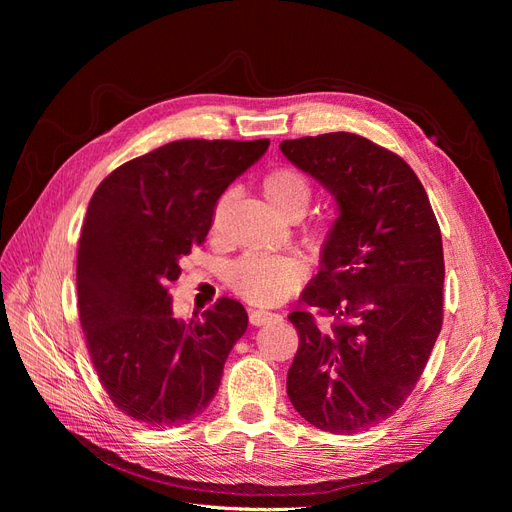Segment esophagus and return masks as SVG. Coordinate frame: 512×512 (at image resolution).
<instances>
[{
  "label": "esophagus",
  "instance_id": "1",
  "mask_svg": "<svg viewBox=\"0 0 512 512\" xmlns=\"http://www.w3.org/2000/svg\"><path fill=\"white\" fill-rule=\"evenodd\" d=\"M273 318H277V314L265 312V309H252V312H250V322L254 324V327H262V324L273 320Z\"/></svg>",
  "mask_w": 512,
  "mask_h": 512
}]
</instances>
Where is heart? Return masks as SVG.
Returning <instances> with one entry per match:
<instances>
[{"label":"heart","mask_w":512,"mask_h":512,"mask_svg":"<svg viewBox=\"0 0 512 512\" xmlns=\"http://www.w3.org/2000/svg\"><path fill=\"white\" fill-rule=\"evenodd\" d=\"M260 190L267 203L284 218L301 215L307 211L312 200V185L299 170L288 166H277L262 177ZM232 200V190L218 196L211 209L209 228L213 235H220L226 224L228 207ZM333 235V222L322 220L309 230V241L322 247ZM224 280L228 288L239 294L241 299L254 305H277L297 292L307 280V265L292 254H260L247 252L224 269Z\"/></svg>","instance_id":"1"}]
</instances>
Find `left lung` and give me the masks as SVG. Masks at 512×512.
Returning <instances> with one entry per match:
<instances>
[{
	"label": "left lung",
	"instance_id": "1",
	"mask_svg": "<svg viewBox=\"0 0 512 512\" xmlns=\"http://www.w3.org/2000/svg\"><path fill=\"white\" fill-rule=\"evenodd\" d=\"M284 156L339 209L320 271L288 320L299 350L286 391L307 423L350 436L389 418L421 378L442 329L444 254L436 215L397 153L350 132L303 136Z\"/></svg>",
	"mask_w": 512,
	"mask_h": 512
}]
</instances>
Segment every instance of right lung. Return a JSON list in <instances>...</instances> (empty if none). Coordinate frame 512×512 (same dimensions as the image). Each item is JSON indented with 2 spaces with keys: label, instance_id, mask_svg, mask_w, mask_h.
<instances>
[{
  "label": "right lung",
  "instance_id": "add662e5",
  "mask_svg": "<svg viewBox=\"0 0 512 512\" xmlns=\"http://www.w3.org/2000/svg\"><path fill=\"white\" fill-rule=\"evenodd\" d=\"M269 149L260 141L188 138L115 168L89 200L76 256L87 350L115 408L147 427L190 423L220 389L247 312L222 297L190 322L168 286L203 245L218 196Z\"/></svg>",
  "mask_w": 512,
  "mask_h": 512
}]
</instances>
